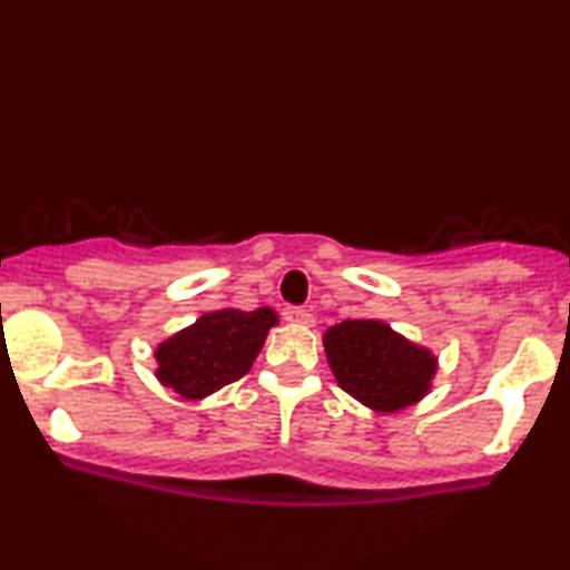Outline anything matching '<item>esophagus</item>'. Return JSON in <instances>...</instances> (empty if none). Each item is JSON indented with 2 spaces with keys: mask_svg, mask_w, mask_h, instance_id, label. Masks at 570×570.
I'll list each match as a JSON object with an SVG mask.
<instances>
[{
  "mask_svg": "<svg viewBox=\"0 0 570 570\" xmlns=\"http://www.w3.org/2000/svg\"><path fill=\"white\" fill-rule=\"evenodd\" d=\"M283 320L291 322V324H306V327H312L314 314L308 312V308H301V306H285L283 308Z\"/></svg>",
  "mask_w": 570,
  "mask_h": 570,
  "instance_id": "obj_1",
  "label": "esophagus"
}]
</instances>
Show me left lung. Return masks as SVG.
Masks as SVG:
<instances>
[{
  "label": "left lung",
  "mask_w": 570,
  "mask_h": 570,
  "mask_svg": "<svg viewBox=\"0 0 570 570\" xmlns=\"http://www.w3.org/2000/svg\"><path fill=\"white\" fill-rule=\"evenodd\" d=\"M332 374L345 393L395 413L430 393L438 358L376 320H348L324 332Z\"/></svg>",
  "instance_id": "left-lung-1"
}]
</instances>
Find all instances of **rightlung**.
<instances>
[{
	"label": "right lung",
	"instance_id": "obj_1",
	"mask_svg": "<svg viewBox=\"0 0 570 570\" xmlns=\"http://www.w3.org/2000/svg\"><path fill=\"white\" fill-rule=\"evenodd\" d=\"M275 324L277 314L267 306L256 312L222 308L204 314L196 324L165 340L154 353L159 382L190 401L217 393L248 374Z\"/></svg>",
	"mask_w": 570,
	"mask_h": 570
}]
</instances>
